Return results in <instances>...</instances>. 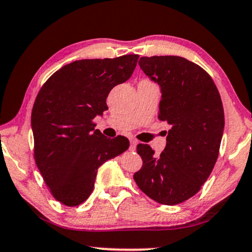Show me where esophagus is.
<instances>
[{
  "instance_id": "34e87169",
  "label": "esophagus",
  "mask_w": 252,
  "mask_h": 252,
  "mask_svg": "<svg viewBox=\"0 0 252 252\" xmlns=\"http://www.w3.org/2000/svg\"><path fill=\"white\" fill-rule=\"evenodd\" d=\"M136 145H137V140H134V139H132V138H131V139H130V147H129V150H130L131 152H133L134 150H136Z\"/></svg>"
}]
</instances>
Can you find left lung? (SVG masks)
I'll return each mask as SVG.
<instances>
[{
    "label": "left lung",
    "instance_id": "1",
    "mask_svg": "<svg viewBox=\"0 0 252 252\" xmlns=\"http://www.w3.org/2000/svg\"><path fill=\"white\" fill-rule=\"evenodd\" d=\"M139 65L160 84L158 120L171 129L158 158L150 145H137L143 165L133 179L152 200L175 205L195 195L217 161L225 125L221 98L211 76L183 57H141Z\"/></svg>",
    "mask_w": 252,
    "mask_h": 252
}]
</instances>
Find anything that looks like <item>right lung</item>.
Segmentation results:
<instances>
[{"label": "right lung", "instance_id": "obj_1", "mask_svg": "<svg viewBox=\"0 0 252 252\" xmlns=\"http://www.w3.org/2000/svg\"><path fill=\"white\" fill-rule=\"evenodd\" d=\"M138 58L76 60L38 91L32 109L34 160L52 196L63 205L83 203L99 166L129 147L126 137L111 139L94 129V119L108 109L109 91L130 79Z\"/></svg>", "mask_w": 252, "mask_h": 252}]
</instances>
